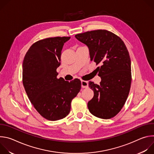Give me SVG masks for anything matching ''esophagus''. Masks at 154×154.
<instances>
[{"label":"esophagus","instance_id":"obj_1","mask_svg":"<svg viewBox=\"0 0 154 154\" xmlns=\"http://www.w3.org/2000/svg\"><path fill=\"white\" fill-rule=\"evenodd\" d=\"M81 85H82V88H86L88 87V82L86 81L82 80Z\"/></svg>","mask_w":154,"mask_h":154}]
</instances>
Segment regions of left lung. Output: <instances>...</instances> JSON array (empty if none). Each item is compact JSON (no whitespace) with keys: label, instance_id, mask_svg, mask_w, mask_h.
I'll list each match as a JSON object with an SVG mask.
<instances>
[{"label":"left lung","instance_id":"left-lung-1","mask_svg":"<svg viewBox=\"0 0 154 154\" xmlns=\"http://www.w3.org/2000/svg\"><path fill=\"white\" fill-rule=\"evenodd\" d=\"M77 39L87 46L91 61L96 64L100 85L89 82L94 91L88 103L90 113L106 119L115 116L128 97L131 81V61L123 41L106 30H97L77 34Z\"/></svg>","mask_w":154,"mask_h":154}]
</instances>
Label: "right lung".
Masks as SVG:
<instances>
[{
  "instance_id": "obj_1",
  "label": "right lung",
  "mask_w": 154,
  "mask_h": 154,
  "mask_svg": "<svg viewBox=\"0 0 154 154\" xmlns=\"http://www.w3.org/2000/svg\"><path fill=\"white\" fill-rule=\"evenodd\" d=\"M70 37L46 38L29 48L23 64V82L26 92L36 111L49 121L65 118L70 112L72 100L81 89L78 79H57L64 44Z\"/></svg>"
}]
</instances>
